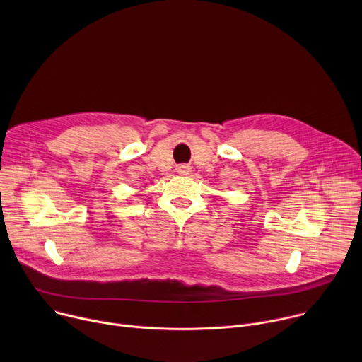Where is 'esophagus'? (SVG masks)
Wrapping results in <instances>:
<instances>
[{
  "instance_id": "obj_1",
  "label": "esophagus",
  "mask_w": 362,
  "mask_h": 362,
  "mask_svg": "<svg viewBox=\"0 0 362 362\" xmlns=\"http://www.w3.org/2000/svg\"><path fill=\"white\" fill-rule=\"evenodd\" d=\"M177 173H180V175H189V172H190V168L189 166H185V165H182V166H177Z\"/></svg>"
}]
</instances>
